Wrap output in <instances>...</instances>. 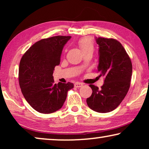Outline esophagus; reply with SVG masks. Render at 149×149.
I'll use <instances>...</instances> for the list:
<instances>
[{"mask_svg": "<svg viewBox=\"0 0 149 149\" xmlns=\"http://www.w3.org/2000/svg\"><path fill=\"white\" fill-rule=\"evenodd\" d=\"M83 85V83H75L74 87H77V88H79V87H81Z\"/></svg>", "mask_w": 149, "mask_h": 149, "instance_id": "obj_1", "label": "esophagus"}]
</instances>
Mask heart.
<instances>
[{"instance_id":"1","label":"heart","mask_w":149,"mask_h":149,"mask_svg":"<svg viewBox=\"0 0 149 149\" xmlns=\"http://www.w3.org/2000/svg\"><path fill=\"white\" fill-rule=\"evenodd\" d=\"M79 45L82 52L93 50V43L90 38H84L81 39L79 42Z\"/></svg>"}]
</instances>
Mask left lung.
Listing matches in <instances>:
<instances>
[{
  "mask_svg": "<svg viewBox=\"0 0 149 149\" xmlns=\"http://www.w3.org/2000/svg\"><path fill=\"white\" fill-rule=\"evenodd\" d=\"M99 47L100 77H104L101 89L90 85L92 94L87 98L91 110L105 113L115 110L127 95L130 87L132 64L123 45L114 38H96Z\"/></svg>",
  "mask_w": 149,
  "mask_h": 149,
  "instance_id": "1",
  "label": "left lung"
}]
</instances>
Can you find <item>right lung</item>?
<instances>
[{"instance_id": "add662e5", "label": "right lung", "mask_w": 149, "mask_h": 149, "mask_svg": "<svg viewBox=\"0 0 149 149\" xmlns=\"http://www.w3.org/2000/svg\"><path fill=\"white\" fill-rule=\"evenodd\" d=\"M70 36H56L38 40L20 60L19 83L28 104L38 113L49 114L60 109L72 83L55 84L53 73L60 64L65 44Z\"/></svg>"}]
</instances>
